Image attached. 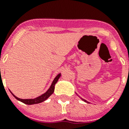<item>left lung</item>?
<instances>
[{
	"instance_id": "left-lung-1",
	"label": "left lung",
	"mask_w": 129,
	"mask_h": 129,
	"mask_svg": "<svg viewBox=\"0 0 129 129\" xmlns=\"http://www.w3.org/2000/svg\"><path fill=\"white\" fill-rule=\"evenodd\" d=\"M82 99V98H81ZM82 100H83V101H85V102H87V101H86V100H83V99H82Z\"/></svg>"
}]
</instances>
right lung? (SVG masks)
Listing matches in <instances>:
<instances>
[{
  "label": "right lung",
  "instance_id": "obj_1",
  "mask_svg": "<svg viewBox=\"0 0 129 129\" xmlns=\"http://www.w3.org/2000/svg\"><path fill=\"white\" fill-rule=\"evenodd\" d=\"M60 76H61V74H58L57 76H56V77L54 79V80H53V83H52V85H51L50 88H49L48 90L46 93H44V94H43V95H41V96L38 97V98H37L33 99V100H31H31H22V99L18 98L17 97H16L15 95H13V94H13V96H14L15 98L17 99V100H19V101H21V102H22V103H25V104H26V105L37 104V103H41V102H43V101H45L46 100H47L49 97L50 96V95L53 94V92H54L55 85V83L57 82L58 79H59V78L60 77Z\"/></svg>",
  "mask_w": 129,
  "mask_h": 129
}]
</instances>
